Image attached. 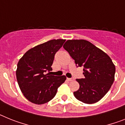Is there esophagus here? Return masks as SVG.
<instances>
[{
	"mask_svg": "<svg viewBox=\"0 0 125 125\" xmlns=\"http://www.w3.org/2000/svg\"><path fill=\"white\" fill-rule=\"evenodd\" d=\"M67 79H68L69 81H74V78H67Z\"/></svg>",
	"mask_w": 125,
	"mask_h": 125,
	"instance_id": "esophagus-1",
	"label": "esophagus"
}]
</instances>
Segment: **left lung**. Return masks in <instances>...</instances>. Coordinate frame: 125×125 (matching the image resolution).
Wrapping results in <instances>:
<instances>
[{
  "label": "left lung",
  "instance_id": "1",
  "mask_svg": "<svg viewBox=\"0 0 125 125\" xmlns=\"http://www.w3.org/2000/svg\"><path fill=\"white\" fill-rule=\"evenodd\" d=\"M78 66L83 67L84 78L77 79L79 88L74 92L77 100L95 103L110 90L115 80V66L110 56L84 39L68 40L64 44Z\"/></svg>",
  "mask_w": 125,
  "mask_h": 125
}]
</instances>
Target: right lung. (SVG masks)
Masks as SVG:
<instances>
[{
  "label": "right lung",
  "mask_w": 125,
  "mask_h": 125,
  "mask_svg": "<svg viewBox=\"0 0 125 125\" xmlns=\"http://www.w3.org/2000/svg\"><path fill=\"white\" fill-rule=\"evenodd\" d=\"M65 41L52 39L37 45L27 51L19 61L16 70L19 86L23 95L32 103L49 102L66 79L64 75H50L55 54Z\"/></svg>",
  "instance_id": "right-lung-1"
}]
</instances>
